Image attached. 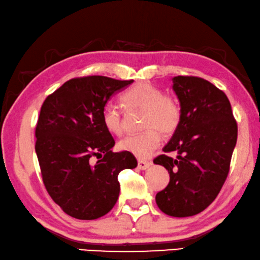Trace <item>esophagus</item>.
<instances>
[{"label":"esophagus","instance_id":"esophagus-1","mask_svg":"<svg viewBox=\"0 0 260 260\" xmlns=\"http://www.w3.org/2000/svg\"><path fill=\"white\" fill-rule=\"evenodd\" d=\"M150 165H152V162H150V161H145V160H139L138 161V168L141 169V170L147 169Z\"/></svg>","mask_w":260,"mask_h":260}]
</instances>
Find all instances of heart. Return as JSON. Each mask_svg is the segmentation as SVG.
I'll use <instances>...</instances> for the list:
<instances>
[{
	"label": "heart",
	"instance_id": "1",
	"mask_svg": "<svg viewBox=\"0 0 260 260\" xmlns=\"http://www.w3.org/2000/svg\"><path fill=\"white\" fill-rule=\"evenodd\" d=\"M126 111H142L141 133L132 134L119 142V148L139 158L149 157L161 145V132L175 133L182 120V108L175 99L165 95L160 88L149 83H138L121 95ZM103 125L110 133L121 135L125 129L122 112L114 105H107L102 113Z\"/></svg>",
	"mask_w": 260,
	"mask_h": 260
}]
</instances>
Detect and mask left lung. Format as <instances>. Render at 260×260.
Here are the masks:
<instances>
[{"instance_id": "obj_1", "label": "left lung", "mask_w": 260, "mask_h": 260, "mask_svg": "<svg viewBox=\"0 0 260 260\" xmlns=\"http://www.w3.org/2000/svg\"><path fill=\"white\" fill-rule=\"evenodd\" d=\"M173 88L180 100V127L154 164L170 180L156 193L157 207L174 217L200 214L218 195L230 170L238 127L225 93L200 77L177 76ZM175 151L176 159L167 154Z\"/></svg>"}]
</instances>
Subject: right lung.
<instances>
[{
  "mask_svg": "<svg viewBox=\"0 0 260 260\" xmlns=\"http://www.w3.org/2000/svg\"><path fill=\"white\" fill-rule=\"evenodd\" d=\"M133 80L77 77L46 96L36 125L35 149L44 187L65 214L96 219L117 203L119 173L138 166L128 152H112L114 139L102 113L111 95ZM96 157L95 164L91 158Z\"/></svg>",
  "mask_w": 260,
  "mask_h": 260,
  "instance_id": "right-lung-1",
  "label": "right lung"
}]
</instances>
